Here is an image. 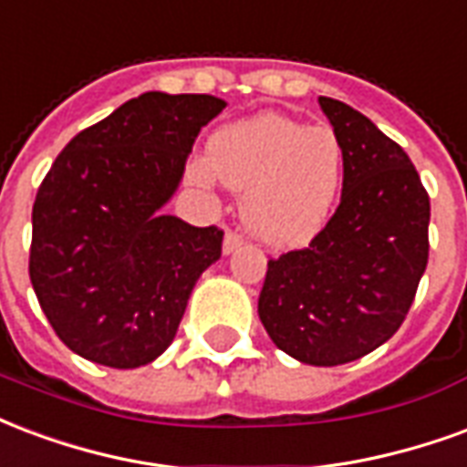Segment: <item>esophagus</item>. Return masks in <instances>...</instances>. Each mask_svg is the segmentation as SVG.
I'll return each instance as SVG.
<instances>
[{
    "label": "esophagus",
    "mask_w": 467,
    "mask_h": 467,
    "mask_svg": "<svg viewBox=\"0 0 467 467\" xmlns=\"http://www.w3.org/2000/svg\"><path fill=\"white\" fill-rule=\"evenodd\" d=\"M244 241H241V236L238 234H234V231H226V236H223V254H234L238 246H241Z\"/></svg>",
    "instance_id": "1"
}]
</instances>
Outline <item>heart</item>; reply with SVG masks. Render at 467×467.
<instances>
[{
  "label": "heart",
  "mask_w": 467,
  "mask_h": 467,
  "mask_svg": "<svg viewBox=\"0 0 467 467\" xmlns=\"http://www.w3.org/2000/svg\"><path fill=\"white\" fill-rule=\"evenodd\" d=\"M189 176L241 192L246 229L268 246L296 248L321 234L338 203L343 146L328 126L266 111L219 129Z\"/></svg>",
  "instance_id": "heart-1"
}]
</instances>
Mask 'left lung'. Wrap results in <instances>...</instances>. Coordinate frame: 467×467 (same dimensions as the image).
Segmentation results:
<instances>
[{
    "mask_svg": "<svg viewBox=\"0 0 467 467\" xmlns=\"http://www.w3.org/2000/svg\"><path fill=\"white\" fill-rule=\"evenodd\" d=\"M343 146L341 203L301 251L268 261L258 318L308 366H341L406 321L428 266L431 199L408 154L368 117L318 97Z\"/></svg>",
    "mask_w": 467,
    "mask_h": 467,
    "instance_id": "left-lung-1",
    "label": "left lung"
}]
</instances>
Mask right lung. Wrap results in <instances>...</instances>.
<instances>
[{
	"instance_id": "add662e5",
	"label": "right lung",
	"mask_w": 467,
	"mask_h": 467,
	"mask_svg": "<svg viewBox=\"0 0 467 467\" xmlns=\"http://www.w3.org/2000/svg\"><path fill=\"white\" fill-rule=\"evenodd\" d=\"M226 101L146 91L64 146L32 209L29 278L64 346L139 368L176 336L223 231L163 213L193 141Z\"/></svg>"
}]
</instances>
